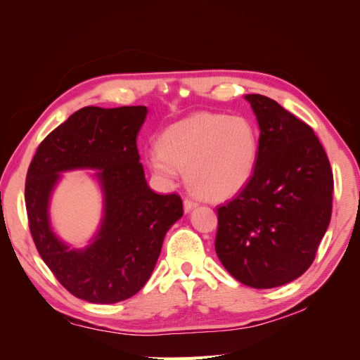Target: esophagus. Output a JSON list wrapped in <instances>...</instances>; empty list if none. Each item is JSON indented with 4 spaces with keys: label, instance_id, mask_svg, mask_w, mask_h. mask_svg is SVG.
<instances>
[{
    "label": "esophagus",
    "instance_id": "obj_1",
    "mask_svg": "<svg viewBox=\"0 0 360 360\" xmlns=\"http://www.w3.org/2000/svg\"><path fill=\"white\" fill-rule=\"evenodd\" d=\"M183 205H184V212H189V210H192V209H193V207H197V205H198V202H197V201H193V200H191V198H184Z\"/></svg>",
    "mask_w": 360,
    "mask_h": 360
}]
</instances>
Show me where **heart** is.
Masks as SVG:
<instances>
[{
    "instance_id": "obj_1",
    "label": "heart",
    "mask_w": 360,
    "mask_h": 360,
    "mask_svg": "<svg viewBox=\"0 0 360 360\" xmlns=\"http://www.w3.org/2000/svg\"><path fill=\"white\" fill-rule=\"evenodd\" d=\"M258 159L254 124L240 115L193 114L165 129L159 150L150 151V169L165 181L188 172L191 189L219 201L245 189Z\"/></svg>"
}]
</instances>
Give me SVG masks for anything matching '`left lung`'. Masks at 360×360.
Wrapping results in <instances>:
<instances>
[{
    "mask_svg": "<svg viewBox=\"0 0 360 360\" xmlns=\"http://www.w3.org/2000/svg\"><path fill=\"white\" fill-rule=\"evenodd\" d=\"M259 124L252 179L217 205L216 254L238 282L274 288L303 275L332 216L333 174L314 130L261 94L245 96Z\"/></svg>",
    "mask_w": 360,
    "mask_h": 360,
    "instance_id": "1",
    "label": "left lung"
}]
</instances>
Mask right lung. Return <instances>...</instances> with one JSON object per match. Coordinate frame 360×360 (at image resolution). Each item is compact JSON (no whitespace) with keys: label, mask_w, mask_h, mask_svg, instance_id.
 <instances>
[{"label":"right lung","mask_w":360,"mask_h":360,"mask_svg":"<svg viewBox=\"0 0 360 360\" xmlns=\"http://www.w3.org/2000/svg\"><path fill=\"white\" fill-rule=\"evenodd\" d=\"M146 106H85L41 141L25 179V207L41 259L73 296L91 303L132 297L151 276L169 226L183 214L179 193L151 191L139 162L136 135ZM99 169L105 217L96 242L70 251L49 228L47 201L58 172Z\"/></svg>","instance_id":"1"}]
</instances>
